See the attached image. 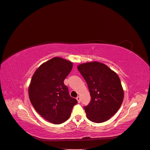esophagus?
I'll use <instances>...</instances> for the list:
<instances>
[{
  "instance_id": "1",
  "label": "esophagus",
  "mask_w": 150,
  "mask_h": 150,
  "mask_svg": "<svg viewBox=\"0 0 150 150\" xmlns=\"http://www.w3.org/2000/svg\"><path fill=\"white\" fill-rule=\"evenodd\" d=\"M76 99H77V101H78V102L79 103L81 102V98H80L79 96L77 97V98H76Z\"/></svg>"
}]
</instances>
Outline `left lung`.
I'll list each match as a JSON object with an SVG mask.
<instances>
[{"mask_svg": "<svg viewBox=\"0 0 150 150\" xmlns=\"http://www.w3.org/2000/svg\"><path fill=\"white\" fill-rule=\"evenodd\" d=\"M78 69L88 84L91 99L84 106L91 121L100 123L108 120L118 111L124 98L119 76L106 65L93 61L83 63Z\"/></svg>", "mask_w": 150, "mask_h": 150, "instance_id": "1", "label": "left lung"}]
</instances>
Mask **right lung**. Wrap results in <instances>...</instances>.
I'll list each match as a JSON object with an SVG mask.
<instances>
[{
	"label": "right lung",
	"mask_w": 150,
	"mask_h": 150,
	"mask_svg": "<svg viewBox=\"0 0 150 150\" xmlns=\"http://www.w3.org/2000/svg\"><path fill=\"white\" fill-rule=\"evenodd\" d=\"M72 68V62L56 57L40 65L31 79L30 103L40 116L52 123L61 124L67 120L78 103L64 84Z\"/></svg>",
	"instance_id": "right-lung-1"
}]
</instances>
